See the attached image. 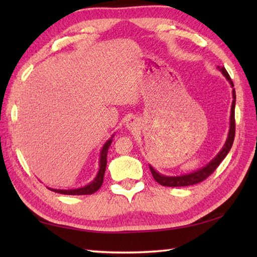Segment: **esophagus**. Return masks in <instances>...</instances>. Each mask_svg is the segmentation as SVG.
Here are the masks:
<instances>
[{
  "label": "esophagus",
  "instance_id": "34e87169",
  "mask_svg": "<svg viewBox=\"0 0 257 257\" xmlns=\"http://www.w3.org/2000/svg\"><path fill=\"white\" fill-rule=\"evenodd\" d=\"M138 125H139V120L136 117H129L127 119V121H125V128L128 130H132V132L138 129Z\"/></svg>",
  "mask_w": 257,
  "mask_h": 257
}]
</instances>
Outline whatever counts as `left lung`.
<instances>
[{
	"instance_id": "8db88e82",
	"label": "left lung",
	"mask_w": 257,
	"mask_h": 257,
	"mask_svg": "<svg viewBox=\"0 0 257 257\" xmlns=\"http://www.w3.org/2000/svg\"><path fill=\"white\" fill-rule=\"evenodd\" d=\"M220 72L223 74V76L227 79L228 83H230L231 87L233 88L232 90V95H233V101H232V107H231V116H230V129H228V134H227V138L224 146L222 147V149L220 150L219 154H217L213 159L207 163L206 166L203 168L199 169V170L193 171L188 174H182V176H176V177H170V176H165V174H161L155 170L154 167H150V171L154 176L156 181L161 184L165 185V187H187V185H192L196 184L201 181H203L207 177L214 172L215 169L219 167L220 163L223 161V159L227 156L228 152H230L233 141H234V136H235V101H236V95H235V89H234V85L233 81L230 77V75L227 74L226 69L224 67H220L217 66Z\"/></svg>"
}]
</instances>
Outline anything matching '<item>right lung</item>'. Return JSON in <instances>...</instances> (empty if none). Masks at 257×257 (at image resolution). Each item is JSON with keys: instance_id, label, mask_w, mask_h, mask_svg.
I'll list each match as a JSON object with an SVG mask.
<instances>
[{"instance_id": "1", "label": "right lung", "mask_w": 257, "mask_h": 257, "mask_svg": "<svg viewBox=\"0 0 257 257\" xmlns=\"http://www.w3.org/2000/svg\"><path fill=\"white\" fill-rule=\"evenodd\" d=\"M113 134L110 138H109L106 144L102 146V148L100 150V157H99V170H98L95 179L92 180L91 182H89L85 187L77 188V189H68V190H63V189H52L48 188L50 190L54 191L56 193H62V194H69V195H84V194H92L95 193L97 190H99L101 187V184L103 182V176H105V171H106V166H107V154H108V149L110 147L112 143V138H113Z\"/></svg>"}]
</instances>
